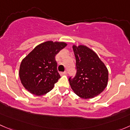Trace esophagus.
<instances>
[{
  "label": "esophagus",
  "instance_id": "esophagus-1",
  "mask_svg": "<svg viewBox=\"0 0 130 130\" xmlns=\"http://www.w3.org/2000/svg\"><path fill=\"white\" fill-rule=\"evenodd\" d=\"M60 75L62 76V75H67V72H61L60 73Z\"/></svg>",
  "mask_w": 130,
  "mask_h": 130
}]
</instances>
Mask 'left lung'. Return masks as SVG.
I'll list each match as a JSON object with an SVG mask.
<instances>
[{"mask_svg":"<svg viewBox=\"0 0 130 130\" xmlns=\"http://www.w3.org/2000/svg\"><path fill=\"white\" fill-rule=\"evenodd\" d=\"M77 73L69 78L72 89L82 99H92L103 92L107 86L108 70L98 55L85 45H72Z\"/></svg>","mask_w":130,"mask_h":130,"instance_id":"obj_1","label":"left lung"}]
</instances>
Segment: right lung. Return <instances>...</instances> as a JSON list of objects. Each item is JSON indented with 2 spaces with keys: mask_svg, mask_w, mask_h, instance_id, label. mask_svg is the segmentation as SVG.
Wrapping results in <instances>:
<instances>
[{
  "mask_svg": "<svg viewBox=\"0 0 130 130\" xmlns=\"http://www.w3.org/2000/svg\"><path fill=\"white\" fill-rule=\"evenodd\" d=\"M67 45L65 42L45 41L36 46L23 59L19 75L27 91L40 96L53 89L60 78L55 57Z\"/></svg>",
  "mask_w": 130,
  "mask_h": 130,
  "instance_id": "obj_1",
  "label": "right lung"
}]
</instances>
